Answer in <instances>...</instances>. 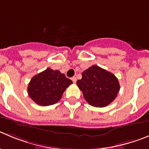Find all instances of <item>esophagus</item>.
<instances>
[{"mask_svg": "<svg viewBox=\"0 0 149 149\" xmlns=\"http://www.w3.org/2000/svg\"><path fill=\"white\" fill-rule=\"evenodd\" d=\"M72 81H73V83H76V77H75V76H73V77L71 78Z\"/></svg>", "mask_w": 149, "mask_h": 149, "instance_id": "34e87169", "label": "esophagus"}]
</instances>
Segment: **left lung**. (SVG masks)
Segmentation results:
<instances>
[{
    "label": "left lung",
    "mask_w": 149,
    "mask_h": 149,
    "mask_svg": "<svg viewBox=\"0 0 149 149\" xmlns=\"http://www.w3.org/2000/svg\"><path fill=\"white\" fill-rule=\"evenodd\" d=\"M81 75L76 84L91 106L104 107L115 99L120 84L115 75L98 65L90 67Z\"/></svg>",
    "instance_id": "8db88e82"
}]
</instances>
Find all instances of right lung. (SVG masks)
<instances>
[{"instance_id": "right-lung-1", "label": "right lung", "mask_w": 149, "mask_h": 149, "mask_svg": "<svg viewBox=\"0 0 149 149\" xmlns=\"http://www.w3.org/2000/svg\"><path fill=\"white\" fill-rule=\"evenodd\" d=\"M72 83L73 81L59 70L47 68L31 79L28 94L36 104L49 106L61 99L64 91Z\"/></svg>"}]
</instances>
